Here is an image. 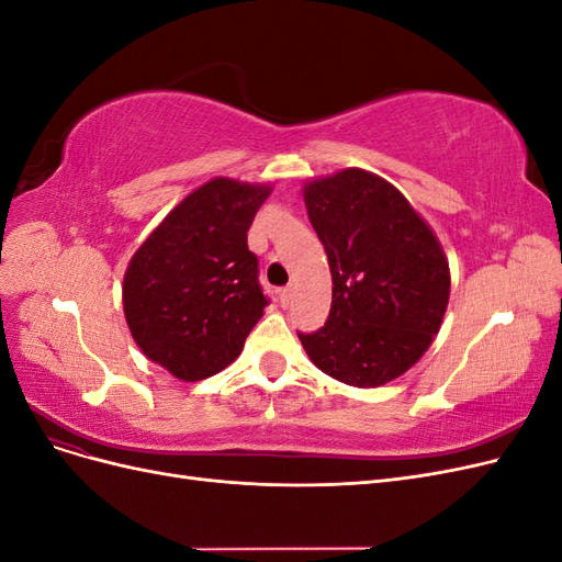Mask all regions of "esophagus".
Wrapping results in <instances>:
<instances>
[{"label":"esophagus","instance_id":"esophagus-1","mask_svg":"<svg viewBox=\"0 0 562 562\" xmlns=\"http://www.w3.org/2000/svg\"><path fill=\"white\" fill-rule=\"evenodd\" d=\"M293 297H295V288L293 285H288V288H283V291L279 293V300H281V304L283 307H288V304L293 302Z\"/></svg>","mask_w":562,"mask_h":562}]
</instances>
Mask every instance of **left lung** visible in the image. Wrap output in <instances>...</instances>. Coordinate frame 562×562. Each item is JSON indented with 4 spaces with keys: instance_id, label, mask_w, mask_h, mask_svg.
I'll list each match as a JSON object with an SVG mask.
<instances>
[{
    "instance_id": "1",
    "label": "left lung",
    "mask_w": 562,
    "mask_h": 562,
    "mask_svg": "<svg viewBox=\"0 0 562 562\" xmlns=\"http://www.w3.org/2000/svg\"><path fill=\"white\" fill-rule=\"evenodd\" d=\"M326 248L333 302L326 326L297 333L312 363L351 386H380L413 368L440 330L450 267L436 234L394 184L347 168L304 184Z\"/></svg>"
}]
</instances>
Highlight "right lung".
<instances>
[{
	"instance_id": "obj_1",
	"label": "right lung",
	"mask_w": 562,
	"mask_h": 562,
	"mask_svg": "<svg viewBox=\"0 0 562 562\" xmlns=\"http://www.w3.org/2000/svg\"><path fill=\"white\" fill-rule=\"evenodd\" d=\"M269 192L229 178L201 184L131 258L128 330L173 378L196 382L227 368L269 304L248 250V227Z\"/></svg>"
}]
</instances>
